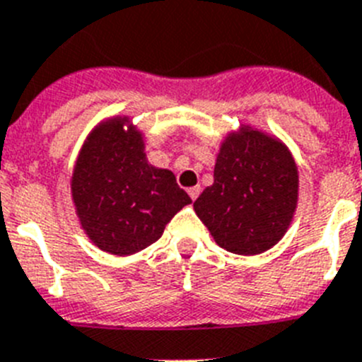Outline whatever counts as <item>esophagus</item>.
<instances>
[{"instance_id":"34e87169","label":"esophagus","mask_w":362,"mask_h":362,"mask_svg":"<svg viewBox=\"0 0 362 362\" xmlns=\"http://www.w3.org/2000/svg\"><path fill=\"white\" fill-rule=\"evenodd\" d=\"M199 192H201L199 187H192V188H188V196H190L192 201H196L197 196H199Z\"/></svg>"}]
</instances>
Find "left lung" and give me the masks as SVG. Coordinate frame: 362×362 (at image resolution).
Instances as JSON below:
<instances>
[{"mask_svg": "<svg viewBox=\"0 0 362 362\" xmlns=\"http://www.w3.org/2000/svg\"><path fill=\"white\" fill-rule=\"evenodd\" d=\"M296 204L297 168L288 150L257 130H245L223 143L214 185L194 210L221 248L255 255L283 238Z\"/></svg>", "mask_w": 362, "mask_h": 362, "instance_id": "1", "label": "left lung"}]
</instances>
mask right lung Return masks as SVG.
Segmentation results:
<instances>
[{
    "label": "right lung",
    "mask_w": 362,
    "mask_h": 362,
    "mask_svg": "<svg viewBox=\"0 0 362 362\" xmlns=\"http://www.w3.org/2000/svg\"><path fill=\"white\" fill-rule=\"evenodd\" d=\"M72 196L88 238L114 255L158 241L166 223L192 203L170 170L148 165L141 136L123 130V121L88 137L72 175Z\"/></svg>",
    "instance_id": "right-lung-1"
}]
</instances>
